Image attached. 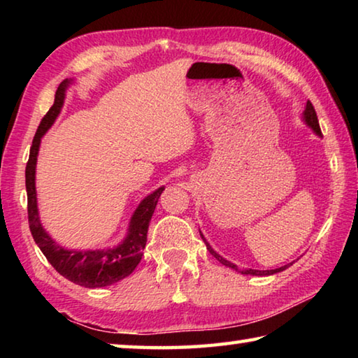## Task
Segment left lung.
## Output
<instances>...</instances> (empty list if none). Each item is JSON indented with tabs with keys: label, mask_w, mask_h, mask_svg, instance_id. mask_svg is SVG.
Instances as JSON below:
<instances>
[{
	"label": "left lung",
	"mask_w": 358,
	"mask_h": 358,
	"mask_svg": "<svg viewBox=\"0 0 358 358\" xmlns=\"http://www.w3.org/2000/svg\"><path fill=\"white\" fill-rule=\"evenodd\" d=\"M303 121H305V123L310 126V128L316 132L317 136H320L322 134V132H320V126H319V120H317V115H316V110H314V107H313V104L310 101L306 102V108H305V112H303ZM201 237H202V240L205 241V245H207V250L210 251V254L213 257H216L217 260H220V262L222 264V265H226V266H229V268H234V270H237V271H240L241 275H251V276H268V275H275V273H280V271H282V270H286V268H289L290 265L292 264H287V265H282V266H280V268H275V270H254V268H246V270H238V266L235 265V264H232V262H229V260H226L224 259L222 256H220V254H217L213 248L210 246V243L207 240H205V237L202 235V232H201Z\"/></svg>",
	"instance_id": "8db88e82"
}]
</instances>
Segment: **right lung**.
<instances>
[{
	"label": "right lung",
	"mask_w": 358,
	"mask_h": 358,
	"mask_svg": "<svg viewBox=\"0 0 358 358\" xmlns=\"http://www.w3.org/2000/svg\"><path fill=\"white\" fill-rule=\"evenodd\" d=\"M72 80H63L55 93V102L50 107V110L42 118L36 136L33 138L31 150H29V159L25 169V183H27V196H28V222L29 230L39 246L42 254L47 257L59 275L64 276L71 282L78 284L82 287L96 289L106 287L129 276L136 266L141 262L143 256V248L147 245V232L151 221V216L155 213L157 199L161 192L164 191V186L157 187L143 199L136 208L134 215L131 217L128 235L121 241L118 246L107 248V250L96 251H76L64 250L59 246L50 235L42 227L38 211V197H36V162H38V153L41 138L53 124V121L62 112L64 104L66 90Z\"/></svg>",
	"instance_id": "1"
}]
</instances>
